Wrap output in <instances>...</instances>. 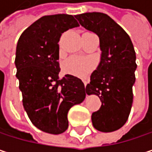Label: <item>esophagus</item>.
I'll return each mask as SVG.
<instances>
[{
	"label": "esophagus",
	"mask_w": 152,
	"mask_h": 152,
	"mask_svg": "<svg viewBox=\"0 0 152 152\" xmlns=\"http://www.w3.org/2000/svg\"><path fill=\"white\" fill-rule=\"evenodd\" d=\"M83 83H84V86L86 87V85H87V82H86V80H83Z\"/></svg>",
	"instance_id": "esophagus-1"
}]
</instances>
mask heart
<instances>
[{
    "label": "heart",
    "mask_w": 152,
    "mask_h": 152,
    "mask_svg": "<svg viewBox=\"0 0 152 152\" xmlns=\"http://www.w3.org/2000/svg\"><path fill=\"white\" fill-rule=\"evenodd\" d=\"M94 68V61L87 57L71 56L63 63L66 73L78 76H85Z\"/></svg>",
    "instance_id": "b5f03b06"
}]
</instances>
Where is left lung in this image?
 <instances>
[{
  "mask_svg": "<svg viewBox=\"0 0 152 152\" xmlns=\"http://www.w3.org/2000/svg\"><path fill=\"white\" fill-rule=\"evenodd\" d=\"M80 24L99 38L100 62L86 85L88 95H97L101 106L91 115L93 127L113 132L128 121L136 82V52L128 33L109 15L89 12L75 15Z\"/></svg>",
  "mask_w": 152,
  "mask_h": 152,
  "instance_id": "left-lung-1",
  "label": "left lung"
}]
</instances>
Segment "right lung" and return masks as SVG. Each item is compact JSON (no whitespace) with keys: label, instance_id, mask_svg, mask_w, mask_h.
<instances>
[{"label":"right lung","instance_id":"1","mask_svg":"<svg viewBox=\"0 0 152 152\" xmlns=\"http://www.w3.org/2000/svg\"><path fill=\"white\" fill-rule=\"evenodd\" d=\"M77 26L72 15H45L21 34L16 46L15 76L23 108L36 128L53 135L67 130L69 109L87 93L81 79L59 77L58 42L64 31Z\"/></svg>","mask_w":152,"mask_h":152}]
</instances>
